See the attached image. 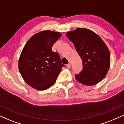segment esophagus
Returning <instances> with one entry per match:
<instances>
[{
    "mask_svg": "<svg viewBox=\"0 0 124 124\" xmlns=\"http://www.w3.org/2000/svg\"><path fill=\"white\" fill-rule=\"evenodd\" d=\"M71 65L70 63L67 64V68H68V69H70V67H71Z\"/></svg>",
    "mask_w": 124,
    "mask_h": 124,
    "instance_id": "34e87169",
    "label": "esophagus"
}]
</instances>
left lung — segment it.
Segmentation results:
<instances>
[{"label": "left lung", "instance_id": "8db88e82", "mask_svg": "<svg viewBox=\"0 0 124 124\" xmlns=\"http://www.w3.org/2000/svg\"><path fill=\"white\" fill-rule=\"evenodd\" d=\"M82 59L83 70L75 75L85 85H95L106 76L110 64L109 50L99 35L88 29L77 28L66 33Z\"/></svg>", "mask_w": 124, "mask_h": 124}]
</instances>
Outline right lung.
I'll return each instance as SVG.
<instances>
[{
	"mask_svg": "<svg viewBox=\"0 0 124 124\" xmlns=\"http://www.w3.org/2000/svg\"><path fill=\"white\" fill-rule=\"evenodd\" d=\"M60 32L43 31L31 37L23 47L19 59V70L23 79L37 90L53 85L65 65L57 53L52 50L61 37Z\"/></svg>",
	"mask_w": 124,
	"mask_h": 124,
	"instance_id": "1",
	"label": "right lung"
}]
</instances>
